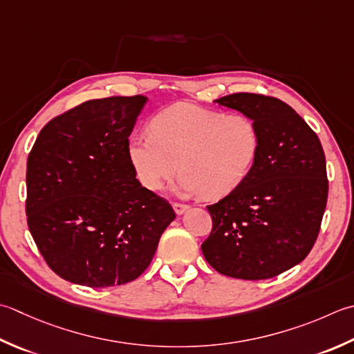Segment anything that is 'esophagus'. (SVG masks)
Returning a JSON list of instances; mask_svg holds the SVG:
<instances>
[{
    "label": "esophagus",
    "instance_id": "obj_1",
    "mask_svg": "<svg viewBox=\"0 0 354 354\" xmlns=\"http://www.w3.org/2000/svg\"><path fill=\"white\" fill-rule=\"evenodd\" d=\"M189 209H190V207L185 205V204H179V203L173 204V210H175V213L179 214V216H181V214H184L185 212H189Z\"/></svg>",
    "mask_w": 354,
    "mask_h": 354
}]
</instances>
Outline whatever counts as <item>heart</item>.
Masks as SVG:
<instances>
[{
    "label": "heart",
    "mask_w": 354,
    "mask_h": 354,
    "mask_svg": "<svg viewBox=\"0 0 354 354\" xmlns=\"http://www.w3.org/2000/svg\"><path fill=\"white\" fill-rule=\"evenodd\" d=\"M150 129L151 135L133 133L127 142L131 167L149 190H159L181 170V195L224 198L250 175L259 151V131L250 118L189 102L161 110Z\"/></svg>",
    "instance_id": "heart-1"
}]
</instances>
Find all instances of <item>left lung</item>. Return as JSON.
<instances>
[{
	"label": "left lung",
	"instance_id": "obj_1",
	"mask_svg": "<svg viewBox=\"0 0 354 354\" xmlns=\"http://www.w3.org/2000/svg\"><path fill=\"white\" fill-rule=\"evenodd\" d=\"M214 102L250 118L259 151L245 181L207 205L213 230L203 254L230 278H273L306 259L319 233L328 196L321 141L281 100L233 93Z\"/></svg>",
	"mask_w": 354,
	"mask_h": 354
}]
</instances>
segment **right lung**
<instances>
[{
	"label": "right lung",
	"instance_id": "right-lung-1",
	"mask_svg": "<svg viewBox=\"0 0 354 354\" xmlns=\"http://www.w3.org/2000/svg\"><path fill=\"white\" fill-rule=\"evenodd\" d=\"M145 102L141 95L86 101L47 122L33 144L27 224L62 279L93 288L135 281L176 218L129 161V136Z\"/></svg>",
	"mask_w": 354,
	"mask_h": 354
}]
</instances>
